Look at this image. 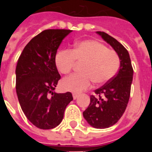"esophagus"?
<instances>
[{
  "instance_id": "34e87169",
  "label": "esophagus",
  "mask_w": 152,
  "mask_h": 152,
  "mask_svg": "<svg viewBox=\"0 0 152 152\" xmlns=\"http://www.w3.org/2000/svg\"><path fill=\"white\" fill-rule=\"evenodd\" d=\"M79 94H76V93H74L73 94V98H74V100H75V99H77V97H78Z\"/></svg>"
}]
</instances>
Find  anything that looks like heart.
<instances>
[{
    "mask_svg": "<svg viewBox=\"0 0 152 152\" xmlns=\"http://www.w3.org/2000/svg\"><path fill=\"white\" fill-rule=\"evenodd\" d=\"M75 61L83 63L81 74H75L62 80L65 91L81 92L91 87L92 82L103 84L116 75L119 67V58L114 50L96 40H84L72 51H61L56 55L55 63L63 75L72 72Z\"/></svg>",
    "mask_w": 152,
    "mask_h": 152,
    "instance_id": "b5f03b06",
    "label": "heart"
}]
</instances>
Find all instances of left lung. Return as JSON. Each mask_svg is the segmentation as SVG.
I'll return each mask as SVG.
<instances>
[{
  "instance_id": "8db88e82",
  "label": "left lung",
  "mask_w": 152,
  "mask_h": 152,
  "mask_svg": "<svg viewBox=\"0 0 152 152\" xmlns=\"http://www.w3.org/2000/svg\"><path fill=\"white\" fill-rule=\"evenodd\" d=\"M116 51L120 68L114 77L91 96V103L83 116L91 126L106 129L116 124L126 110L129 100L133 68L127 49L116 39L104 32H97Z\"/></svg>"
}]
</instances>
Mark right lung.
<instances>
[{
	"label": "right lung",
	"instance_id": "right-lung-1",
	"mask_svg": "<svg viewBox=\"0 0 152 152\" xmlns=\"http://www.w3.org/2000/svg\"><path fill=\"white\" fill-rule=\"evenodd\" d=\"M71 29H45L28 42L16 67V90L25 116L37 128L51 129L61 123L72 93L54 91L61 75L56 52Z\"/></svg>",
	"mask_w": 152,
	"mask_h": 152
}]
</instances>
